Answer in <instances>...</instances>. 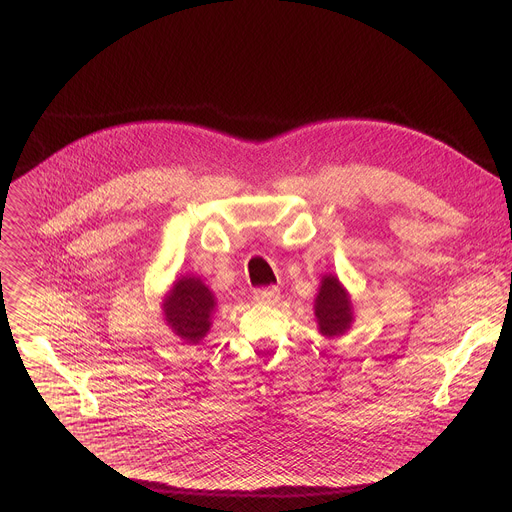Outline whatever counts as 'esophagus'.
<instances>
[{
	"instance_id": "1",
	"label": "esophagus",
	"mask_w": 512,
	"mask_h": 512,
	"mask_svg": "<svg viewBox=\"0 0 512 512\" xmlns=\"http://www.w3.org/2000/svg\"><path fill=\"white\" fill-rule=\"evenodd\" d=\"M253 298L263 304H275L279 300V289L277 287H259L253 291Z\"/></svg>"
}]
</instances>
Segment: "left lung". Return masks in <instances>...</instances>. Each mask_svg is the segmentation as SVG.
Wrapping results in <instances>:
<instances>
[{
  "label": "left lung",
  "instance_id": "8db88e82",
  "mask_svg": "<svg viewBox=\"0 0 512 512\" xmlns=\"http://www.w3.org/2000/svg\"><path fill=\"white\" fill-rule=\"evenodd\" d=\"M314 316L318 330L326 338L344 336L354 322V306L348 289L342 285L338 275H322L318 294L314 298Z\"/></svg>",
  "mask_w": 512,
  "mask_h": 512
}]
</instances>
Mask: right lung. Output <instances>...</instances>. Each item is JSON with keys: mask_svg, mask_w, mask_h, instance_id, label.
Instances as JSON below:
<instances>
[{"mask_svg": "<svg viewBox=\"0 0 512 512\" xmlns=\"http://www.w3.org/2000/svg\"><path fill=\"white\" fill-rule=\"evenodd\" d=\"M216 298L196 275H180L162 300L164 322L186 344H198L212 326Z\"/></svg>", "mask_w": 512, "mask_h": 512, "instance_id": "1", "label": "right lung"}]
</instances>
